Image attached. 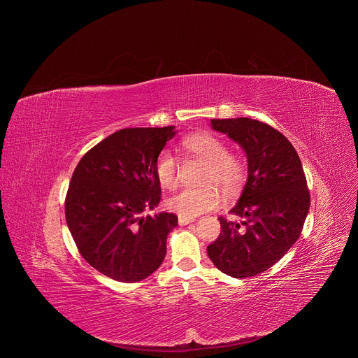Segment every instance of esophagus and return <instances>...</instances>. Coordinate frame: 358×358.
<instances>
[{
	"label": "esophagus",
	"mask_w": 358,
	"mask_h": 358,
	"mask_svg": "<svg viewBox=\"0 0 358 358\" xmlns=\"http://www.w3.org/2000/svg\"><path fill=\"white\" fill-rule=\"evenodd\" d=\"M195 220L194 218H184V217H178V224L180 225H187V224H191L194 222Z\"/></svg>",
	"instance_id": "1"
}]
</instances>
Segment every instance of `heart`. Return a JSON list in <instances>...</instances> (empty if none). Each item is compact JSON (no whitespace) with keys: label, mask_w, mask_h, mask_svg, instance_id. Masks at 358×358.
Instances as JSON below:
<instances>
[{"label":"heart","mask_w":358,"mask_h":358,"mask_svg":"<svg viewBox=\"0 0 358 358\" xmlns=\"http://www.w3.org/2000/svg\"><path fill=\"white\" fill-rule=\"evenodd\" d=\"M182 147L191 155L207 163L202 174L203 184H213L225 192L236 191L246 178V166L231 155L228 145L211 133H198L182 140ZM177 160L169 150L157 156L155 171L157 181L164 188H173L177 182ZM220 195L215 188L206 185L198 188H182L167 199V208L184 218H195L218 207Z\"/></svg>","instance_id":"heart-1"}]
</instances>
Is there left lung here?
Instances as JSON below:
<instances>
[{"instance_id":"1","label":"left lung","mask_w":358,"mask_h":358,"mask_svg":"<svg viewBox=\"0 0 358 358\" xmlns=\"http://www.w3.org/2000/svg\"><path fill=\"white\" fill-rule=\"evenodd\" d=\"M246 152L248 180L229 211L242 222L220 217L221 234L207 248L213 264L232 278L257 276L294 245L310 208V192L292 143L272 126L249 117L213 119Z\"/></svg>"}]
</instances>
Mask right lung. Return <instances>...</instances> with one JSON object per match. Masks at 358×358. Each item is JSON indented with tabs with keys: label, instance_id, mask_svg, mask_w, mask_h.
<instances>
[{
	"label": "right lung",
	"instance_id": "obj_1",
	"mask_svg": "<svg viewBox=\"0 0 358 358\" xmlns=\"http://www.w3.org/2000/svg\"><path fill=\"white\" fill-rule=\"evenodd\" d=\"M174 126L122 129L92 147L76 166L65 217L83 259L124 283L145 279L163 264L176 214L155 210L162 199L155 164Z\"/></svg>",
	"mask_w": 358,
	"mask_h": 358
}]
</instances>
